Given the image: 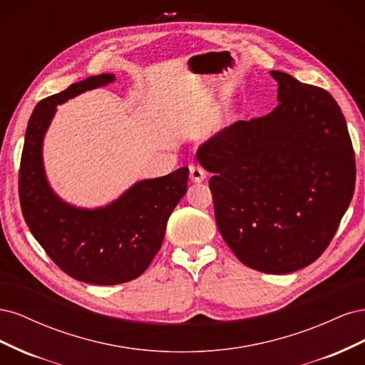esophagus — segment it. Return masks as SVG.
<instances>
[{"instance_id": "obj_1", "label": "esophagus", "mask_w": 365, "mask_h": 365, "mask_svg": "<svg viewBox=\"0 0 365 365\" xmlns=\"http://www.w3.org/2000/svg\"><path fill=\"white\" fill-rule=\"evenodd\" d=\"M189 170H190V180H192L193 182H202V181L205 180L207 173H205V170L201 168V165L190 164V165H189Z\"/></svg>"}]
</instances>
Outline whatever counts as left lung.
I'll return each instance as SVG.
<instances>
[{
	"instance_id": "left-lung-1",
	"label": "left lung",
	"mask_w": 365,
	"mask_h": 365,
	"mask_svg": "<svg viewBox=\"0 0 365 365\" xmlns=\"http://www.w3.org/2000/svg\"><path fill=\"white\" fill-rule=\"evenodd\" d=\"M274 111L239 120L197 149L212 172L217 228L247 267L288 274L334 239L355 190V152L335 98L288 73Z\"/></svg>"
}]
</instances>
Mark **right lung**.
Masks as SVG:
<instances>
[{"label": "right lung", "mask_w": 365, "mask_h": 365, "mask_svg": "<svg viewBox=\"0 0 365 365\" xmlns=\"http://www.w3.org/2000/svg\"><path fill=\"white\" fill-rule=\"evenodd\" d=\"M114 79V74L91 76L41 101L29 120L19 165V202L31 235L65 274L91 284L130 282L148 269L189 180V169H176L138 181L114 202L94 210L63 202L51 190L42 141L56 106Z\"/></svg>", "instance_id": "right-lung-1"}]
</instances>
